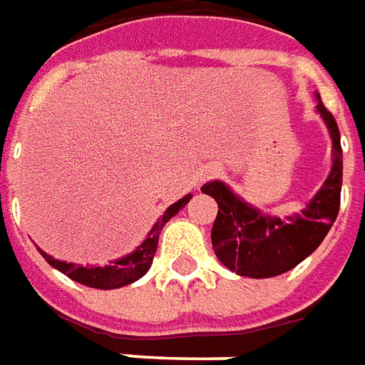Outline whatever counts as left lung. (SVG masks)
Segmentation results:
<instances>
[{
    "mask_svg": "<svg viewBox=\"0 0 365 365\" xmlns=\"http://www.w3.org/2000/svg\"><path fill=\"white\" fill-rule=\"evenodd\" d=\"M318 111L334 141V165L328 180L302 214L269 217L242 202L222 182H210L203 193L217 202L212 245L227 269L247 277H274L296 267L318 247L336 222L341 193V145L334 115L318 98Z\"/></svg>",
    "mask_w": 365,
    "mask_h": 365,
    "instance_id": "1",
    "label": "left lung"
}]
</instances>
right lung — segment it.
Here are the masks:
<instances>
[{
    "label": "right lung",
    "instance_id": "1",
    "mask_svg": "<svg viewBox=\"0 0 365 365\" xmlns=\"http://www.w3.org/2000/svg\"><path fill=\"white\" fill-rule=\"evenodd\" d=\"M190 200H192V195H185L180 202H175L173 205H170V207L165 210V214L162 215V220L153 225V230H151L150 235L145 237V242H143L133 254L125 255V257H121L118 262H113L111 266H76V264H68V262L53 259L51 255H47L46 252H41V250H39V252L46 257L49 266H53L56 269H59L61 274H66V276L71 277L73 282H78V284H83V286L88 287H98V289H115V287L128 286V284H133L135 279H140L141 276L148 274L151 262H153V255H155V250H158V240H160L162 227L168 224V220H172L173 215L178 214Z\"/></svg>",
    "mask_w": 365,
    "mask_h": 365
}]
</instances>
